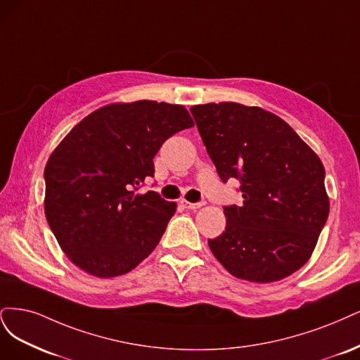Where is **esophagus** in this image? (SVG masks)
<instances>
[{"label":"esophagus","instance_id":"1","mask_svg":"<svg viewBox=\"0 0 360 360\" xmlns=\"http://www.w3.org/2000/svg\"><path fill=\"white\" fill-rule=\"evenodd\" d=\"M206 202L205 200H200V202H195V203H191V202H187V200H181V205L184 207H187V210H199L200 206H203Z\"/></svg>","mask_w":360,"mask_h":360}]
</instances>
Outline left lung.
I'll return each instance as SVG.
<instances>
[{
	"mask_svg": "<svg viewBox=\"0 0 360 360\" xmlns=\"http://www.w3.org/2000/svg\"><path fill=\"white\" fill-rule=\"evenodd\" d=\"M218 176L240 182L243 203L224 206L226 230L210 239L240 280L272 283L308 262L329 215L324 167L276 115L239 103L190 109Z\"/></svg>",
	"mask_w": 360,
	"mask_h": 360,
	"instance_id": "obj_1",
	"label": "left lung"
}]
</instances>
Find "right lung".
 <instances>
[{
    "label": "right lung",
    "instance_id": "add662e5",
    "mask_svg": "<svg viewBox=\"0 0 360 360\" xmlns=\"http://www.w3.org/2000/svg\"><path fill=\"white\" fill-rule=\"evenodd\" d=\"M194 122L184 106L141 100L88 115L49 157L44 214L58 243L80 269L112 278L130 272L163 236L176 203L157 191L153 158Z\"/></svg>",
    "mask_w": 360,
    "mask_h": 360
}]
</instances>
